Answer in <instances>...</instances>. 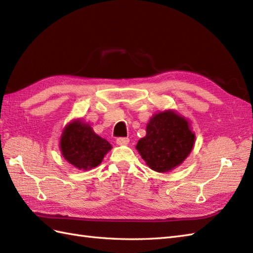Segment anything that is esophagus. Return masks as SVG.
Listing matches in <instances>:
<instances>
[{
    "label": "esophagus",
    "mask_w": 253,
    "mask_h": 253,
    "mask_svg": "<svg viewBox=\"0 0 253 253\" xmlns=\"http://www.w3.org/2000/svg\"><path fill=\"white\" fill-rule=\"evenodd\" d=\"M116 143L119 145H126L129 143V139L128 138H124V137H121V138H117L116 139Z\"/></svg>",
    "instance_id": "esophagus-1"
}]
</instances>
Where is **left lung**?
Returning <instances> with one entry per match:
<instances>
[{
  "label": "left lung",
  "instance_id": "1",
  "mask_svg": "<svg viewBox=\"0 0 253 253\" xmlns=\"http://www.w3.org/2000/svg\"><path fill=\"white\" fill-rule=\"evenodd\" d=\"M195 133L190 123L174 111L154 114L146 125L145 137L136 149L152 170L167 172L181 165L194 146Z\"/></svg>",
  "mask_w": 253,
  "mask_h": 253
}]
</instances>
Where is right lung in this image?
Segmentation results:
<instances>
[{
    "label": "right lung",
    "mask_w": 253,
    "mask_h": 253,
    "mask_svg": "<svg viewBox=\"0 0 253 253\" xmlns=\"http://www.w3.org/2000/svg\"><path fill=\"white\" fill-rule=\"evenodd\" d=\"M111 149L112 145L107 140L99 137L89 125L81 120H75L64 127L60 138L64 160L81 170L100 165Z\"/></svg>",
    "instance_id": "right-lung-1"
}]
</instances>
